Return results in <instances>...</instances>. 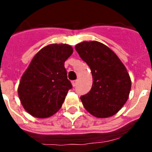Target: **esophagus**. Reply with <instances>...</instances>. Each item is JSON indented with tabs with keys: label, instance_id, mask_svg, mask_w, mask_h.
Here are the masks:
<instances>
[{
	"label": "esophagus",
	"instance_id": "obj_1",
	"mask_svg": "<svg viewBox=\"0 0 152 152\" xmlns=\"http://www.w3.org/2000/svg\"><path fill=\"white\" fill-rule=\"evenodd\" d=\"M76 83H77V80H72V87H76Z\"/></svg>",
	"mask_w": 152,
	"mask_h": 152
}]
</instances>
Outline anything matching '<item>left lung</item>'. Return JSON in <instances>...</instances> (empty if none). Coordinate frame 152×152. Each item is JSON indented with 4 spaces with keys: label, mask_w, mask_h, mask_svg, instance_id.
<instances>
[{
    "label": "left lung",
    "mask_w": 152,
    "mask_h": 152,
    "mask_svg": "<svg viewBox=\"0 0 152 152\" xmlns=\"http://www.w3.org/2000/svg\"><path fill=\"white\" fill-rule=\"evenodd\" d=\"M75 49L90 67L94 80L90 91L80 97L84 108L99 118L114 115L129 99L132 83L127 69L115 53L99 42H82Z\"/></svg>",
    "instance_id": "obj_1"
}]
</instances>
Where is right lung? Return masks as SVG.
I'll return each instance as SVG.
<instances>
[{"label": "right lung", "instance_id": "1", "mask_svg": "<svg viewBox=\"0 0 152 152\" xmlns=\"http://www.w3.org/2000/svg\"><path fill=\"white\" fill-rule=\"evenodd\" d=\"M72 52L68 44H50L33 57L18 87L21 104L31 116L49 118L61 109L72 88L64 68Z\"/></svg>", "mask_w": 152, "mask_h": 152}]
</instances>
